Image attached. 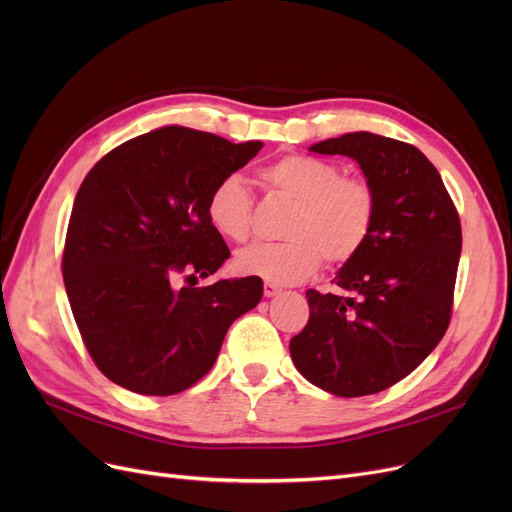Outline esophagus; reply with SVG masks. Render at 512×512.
I'll return each mask as SVG.
<instances>
[{
  "label": "esophagus",
  "instance_id": "1",
  "mask_svg": "<svg viewBox=\"0 0 512 512\" xmlns=\"http://www.w3.org/2000/svg\"><path fill=\"white\" fill-rule=\"evenodd\" d=\"M282 292V288L277 286V284H271V282H265V297H277V294Z\"/></svg>",
  "mask_w": 512,
  "mask_h": 512
}]
</instances>
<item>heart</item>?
<instances>
[{
    "label": "heart",
    "mask_w": 512,
    "mask_h": 512,
    "mask_svg": "<svg viewBox=\"0 0 512 512\" xmlns=\"http://www.w3.org/2000/svg\"><path fill=\"white\" fill-rule=\"evenodd\" d=\"M271 190L297 203L284 243H256L239 250L235 269L271 284H299L322 265L339 267L361 254L376 222L378 200L363 177L314 156L290 153L260 170ZM207 218L222 237L243 243L252 232V196L237 175L215 183Z\"/></svg>",
    "instance_id": "heart-1"
}]
</instances>
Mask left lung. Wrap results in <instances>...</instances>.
<instances>
[{
    "instance_id": "1",
    "label": "left lung",
    "mask_w": 512,
    "mask_h": 512,
    "mask_svg": "<svg viewBox=\"0 0 512 512\" xmlns=\"http://www.w3.org/2000/svg\"><path fill=\"white\" fill-rule=\"evenodd\" d=\"M309 151L352 158L374 188L378 209L361 254L335 277L348 297L305 292L309 320L290 339V356L322 391L374 395L421 365L448 329L459 215L436 166L414 145L348 132Z\"/></svg>"
}]
</instances>
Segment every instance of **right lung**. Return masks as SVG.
<instances>
[{
    "label": "right lung",
    "mask_w": 512,
    "mask_h": 512,
    "mask_svg": "<svg viewBox=\"0 0 512 512\" xmlns=\"http://www.w3.org/2000/svg\"><path fill=\"white\" fill-rule=\"evenodd\" d=\"M260 149V141L235 145L166 126L89 170L61 271L76 327L108 380L141 395L190 389L218 359L230 324L258 305L260 277L194 284L230 256L209 224L207 198ZM179 274L188 287L174 286Z\"/></svg>",
    "instance_id": "right-lung-1"
}]
</instances>
